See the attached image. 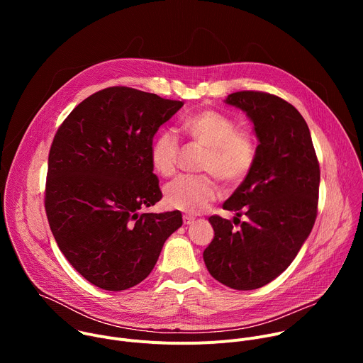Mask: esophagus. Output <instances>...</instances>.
Segmentation results:
<instances>
[{
  "instance_id": "34e87169",
  "label": "esophagus",
  "mask_w": 363,
  "mask_h": 363,
  "mask_svg": "<svg viewBox=\"0 0 363 363\" xmlns=\"http://www.w3.org/2000/svg\"><path fill=\"white\" fill-rule=\"evenodd\" d=\"M182 220H184V224H185V225H189V224H192V223H194V220H195V218H194L192 216L185 214V216L182 217Z\"/></svg>"
}]
</instances>
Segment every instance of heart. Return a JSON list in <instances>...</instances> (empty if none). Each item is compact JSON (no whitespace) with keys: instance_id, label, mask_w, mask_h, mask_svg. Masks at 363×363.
Returning a JSON list of instances; mask_svg holds the SVG:
<instances>
[{"instance_id":"heart-1","label":"heart","mask_w":363,"mask_h":363,"mask_svg":"<svg viewBox=\"0 0 363 363\" xmlns=\"http://www.w3.org/2000/svg\"><path fill=\"white\" fill-rule=\"evenodd\" d=\"M178 130L192 143L206 149L201 169L218 177L227 185L241 184L257 160V143L252 133L237 128V122L216 109H201L184 116ZM179 143L177 136L161 132L150 146V162L160 175L171 177L177 171ZM221 194L213 177H179L164 191L165 203L172 210L189 214L202 213Z\"/></svg>"}]
</instances>
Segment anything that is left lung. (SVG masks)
<instances>
[{"label":"left lung","mask_w":363,"mask_h":363,"mask_svg":"<svg viewBox=\"0 0 363 363\" xmlns=\"http://www.w3.org/2000/svg\"><path fill=\"white\" fill-rule=\"evenodd\" d=\"M225 103L254 123L257 160L250 175L224 202L234 224L210 217L214 240L203 251L210 274L235 290H254L279 277L312 231L319 201L320 168L308 126L279 96L242 90ZM244 213L247 220L240 222ZM240 224V229L233 225Z\"/></svg>","instance_id":"8db88e82"}]
</instances>
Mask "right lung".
Wrapping results in <instances>:
<instances>
[{"label":"right lung","mask_w":363,"mask_h":363,"mask_svg":"<svg viewBox=\"0 0 363 363\" xmlns=\"http://www.w3.org/2000/svg\"><path fill=\"white\" fill-rule=\"evenodd\" d=\"M184 101L113 86L84 99L56 132L48 153L44 206L67 262L109 291L145 280L179 211L143 213L162 198L150 146Z\"/></svg>","instance_id":"1"}]
</instances>
